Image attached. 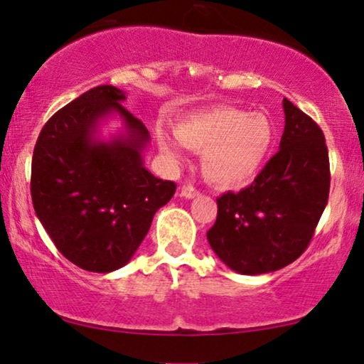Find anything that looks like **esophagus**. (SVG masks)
<instances>
[{"instance_id":"1","label":"esophagus","mask_w":364,"mask_h":364,"mask_svg":"<svg viewBox=\"0 0 364 364\" xmlns=\"http://www.w3.org/2000/svg\"><path fill=\"white\" fill-rule=\"evenodd\" d=\"M198 193H200V192H198L193 186H191V183H187V186L181 187V196L183 198H196Z\"/></svg>"}]
</instances>
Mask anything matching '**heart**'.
<instances>
[{"mask_svg":"<svg viewBox=\"0 0 364 364\" xmlns=\"http://www.w3.org/2000/svg\"><path fill=\"white\" fill-rule=\"evenodd\" d=\"M176 136L157 131L159 149L172 162H182V149L202 152V172L223 188L245 186L265 162L273 146V126L263 112L215 106L183 117Z\"/></svg>","mask_w":364,"mask_h":364,"instance_id":"1","label":"heart"}]
</instances>
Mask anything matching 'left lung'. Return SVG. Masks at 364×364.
<instances>
[{
    "label": "left lung",
    "instance_id": "1",
    "mask_svg": "<svg viewBox=\"0 0 364 364\" xmlns=\"http://www.w3.org/2000/svg\"><path fill=\"white\" fill-rule=\"evenodd\" d=\"M280 151L252 186L217 198L207 240L217 257L242 275H262L295 262L306 250L330 193V161L323 131L283 99Z\"/></svg>",
    "mask_w": 364,
    "mask_h": 364
}]
</instances>
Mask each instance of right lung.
<instances>
[{
  "label": "right lung",
  "instance_id": "right-lung-1",
  "mask_svg": "<svg viewBox=\"0 0 364 364\" xmlns=\"http://www.w3.org/2000/svg\"><path fill=\"white\" fill-rule=\"evenodd\" d=\"M122 101L114 86L84 92L44 124L33 152L34 212L58 250L87 272L126 265L176 193V183L144 167L151 136ZM111 115L124 131L101 139L98 126Z\"/></svg>",
  "mask_w": 364,
  "mask_h": 364
}]
</instances>
